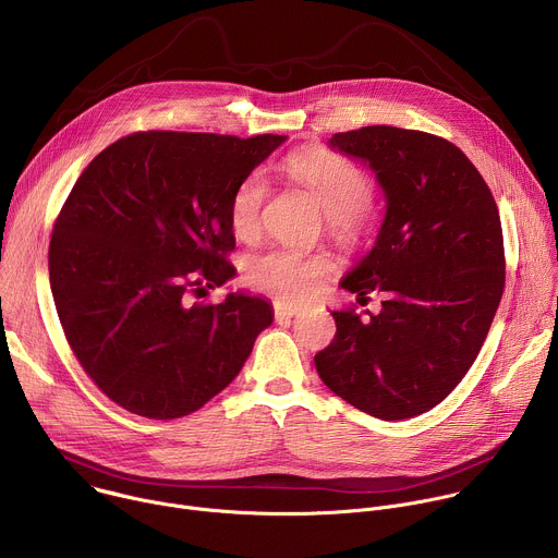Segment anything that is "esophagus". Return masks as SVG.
<instances>
[{"label":"esophagus","mask_w":558,"mask_h":558,"mask_svg":"<svg viewBox=\"0 0 558 558\" xmlns=\"http://www.w3.org/2000/svg\"><path fill=\"white\" fill-rule=\"evenodd\" d=\"M300 313V308L298 306H291V304H274V315H276V320L278 323H282V320H291L293 315H298Z\"/></svg>","instance_id":"esophagus-1"}]
</instances>
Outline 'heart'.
<instances>
[{
  "mask_svg": "<svg viewBox=\"0 0 558 558\" xmlns=\"http://www.w3.org/2000/svg\"><path fill=\"white\" fill-rule=\"evenodd\" d=\"M287 172L304 185L329 218L331 233L347 245H362L375 233L377 218L368 209L373 181L351 158L315 149L291 158ZM269 181L263 172L247 174L235 185L229 201V222L238 238L250 241L260 229ZM325 256H306L291 250H267L254 254L245 265L247 282L278 300H302L311 295L331 271Z\"/></svg>",
  "mask_w": 558,
  "mask_h": 558,
  "instance_id": "heart-1",
  "label": "heart"
}]
</instances>
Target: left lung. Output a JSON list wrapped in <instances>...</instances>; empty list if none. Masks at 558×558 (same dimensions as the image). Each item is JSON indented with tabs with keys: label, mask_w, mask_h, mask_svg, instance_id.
I'll use <instances>...</instances> for the list:
<instances>
[{
	"label": "left lung",
	"mask_w": 558,
	"mask_h": 558,
	"mask_svg": "<svg viewBox=\"0 0 558 558\" xmlns=\"http://www.w3.org/2000/svg\"><path fill=\"white\" fill-rule=\"evenodd\" d=\"M331 147L362 158L386 196L375 247L340 282L377 315L331 311L333 342L317 375L377 420L430 411L482 351L504 295L501 218L490 187L450 141L392 125L338 132Z\"/></svg>",
	"instance_id": "left-lung-1"
}]
</instances>
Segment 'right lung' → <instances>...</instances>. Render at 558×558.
Returning a JSON list of instances; mask_svg holds the SVG:
<instances>
[{"mask_svg":"<svg viewBox=\"0 0 558 558\" xmlns=\"http://www.w3.org/2000/svg\"><path fill=\"white\" fill-rule=\"evenodd\" d=\"M284 138L134 132L76 179L52 227L50 289L72 353L121 409L147 420L198 411L274 323L258 295L201 298L235 274V185Z\"/></svg>","mask_w":558,"mask_h":558,"instance_id":"1","label":"right lung"}]
</instances>
